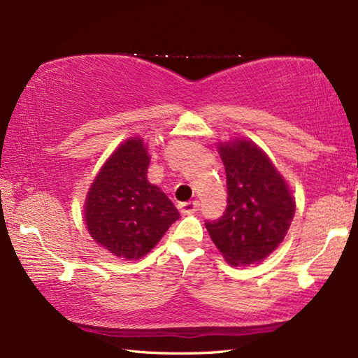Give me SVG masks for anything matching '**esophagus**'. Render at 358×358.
<instances>
[{
  "mask_svg": "<svg viewBox=\"0 0 358 358\" xmlns=\"http://www.w3.org/2000/svg\"><path fill=\"white\" fill-rule=\"evenodd\" d=\"M180 210L183 212V214H194L200 209V203L199 201H187V203H180L178 204Z\"/></svg>",
  "mask_w": 358,
  "mask_h": 358,
  "instance_id": "obj_1",
  "label": "esophagus"
}]
</instances>
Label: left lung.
Returning a JSON list of instances; mask_svg holds the SVG:
<instances>
[{"instance_id": "1", "label": "left lung", "mask_w": 358, "mask_h": 358, "mask_svg": "<svg viewBox=\"0 0 358 358\" xmlns=\"http://www.w3.org/2000/svg\"><path fill=\"white\" fill-rule=\"evenodd\" d=\"M226 169L227 206L217 220H206L214 245L226 262L249 266L264 260L283 241L295 214L285 180L252 141L220 146Z\"/></svg>"}]
</instances>
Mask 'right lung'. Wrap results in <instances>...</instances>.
I'll return each mask as SVG.
<instances>
[{"label":"right lung","mask_w":358,"mask_h":358,"mask_svg":"<svg viewBox=\"0 0 358 358\" xmlns=\"http://www.w3.org/2000/svg\"><path fill=\"white\" fill-rule=\"evenodd\" d=\"M148 167L143 140H127L106 162L87 194L89 234L124 260L146 255L180 217L162 189L148 181Z\"/></svg>","instance_id":"1"}]
</instances>
